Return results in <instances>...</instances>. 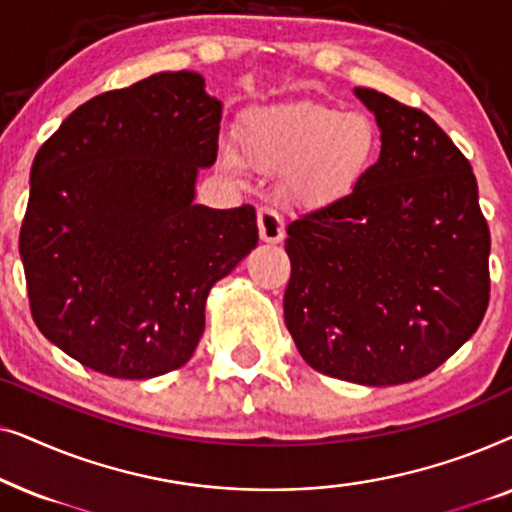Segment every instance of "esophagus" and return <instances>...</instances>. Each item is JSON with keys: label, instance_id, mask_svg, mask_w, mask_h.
<instances>
[{"label": "esophagus", "instance_id": "esophagus-1", "mask_svg": "<svg viewBox=\"0 0 512 512\" xmlns=\"http://www.w3.org/2000/svg\"><path fill=\"white\" fill-rule=\"evenodd\" d=\"M258 235L268 244H277L284 237V221L272 207L258 209Z\"/></svg>", "mask_w": 512, "mask_h": 512}]
</instances>
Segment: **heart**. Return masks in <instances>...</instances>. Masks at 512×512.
<instances>
[{
  "label": "heart",
  "mask_w": 512,
  "mask_h": 512,
  "mask_svg": "<svg viewBox=\"0 0 512 512\" xmlns=\"http://www.w3.org/2000/svg\"><path fill=\"white\" fill-rule=\"evenodd\" d=\"M240 144L258 172L286 170L284 191L293 202L321 205L347 195L373 165L377 128L366 114L314 100L272 102L242 118ZM219 165L233 177L244 161L233 146H219Z\"/></svg>",
  "instance_id": "obj_1"
}]
</instances>
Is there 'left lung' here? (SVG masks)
Here are the masks:
<instances>
[{"label":"left lung","mask_w":512,"mask_h":512,"mask_svg":"<svg viewBox=\"0 0 512 512\" xmlns=\"http://www.w3.org/2000/svg\"><path fill=\"white\" fill-rule=\"evenodd\" d=\"M380 158L352 191L286 228L284 321L314 370L389 387L429 375L478 331L489 228L471 163L424 111L354 88Z\"/></svg>","instance_id":"left-lung-1"}]
</instances>
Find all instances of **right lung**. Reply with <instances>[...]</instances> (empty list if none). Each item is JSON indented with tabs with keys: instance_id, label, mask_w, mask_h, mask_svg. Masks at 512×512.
<instances>
[{
	"instance_id": "1",
	"label": "right lung",
	"mask_w": 512,
	"mask_h": 512,
	"mask_svg": "<svg viewBox=\"0 0 512 512\" xmlns=\"http://www.w3.org/2000/svg\"><path fill=\"white\" fill-rule=\"evenodd\" d=\"M219 123L198 72H160L81 104L34 156L20 228L30 310L86 368L149 380L184 366L212 286L258 244L251 205H195Z\"/></svg>"
}]
</instances>
